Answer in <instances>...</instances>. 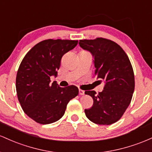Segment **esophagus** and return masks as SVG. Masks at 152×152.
Returning a JSON list of instances; mask_svg holds the SVG:
<instances>
[{
    "instance_id": "obj_1",
    "label": "esophagus",
    "mask_w": 152,
    "mask_h": 152,
    "mask_svg": "<svg viewBox=\"0 0 152 152\" xmlns=\"http://www.w3.org/2000/svg\"><path fill=\"white\" fill-rule=\"evenodd\" d=\"M79 94L80 95H85V91H84V90H80H80H79Z\"/></svg>"
}]
</instances>
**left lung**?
I'll list each match as a JSON object with an SVG mask.
<instances>
[{
	"label": "left lung",
	"instance_id": "1",
	"mask_svg": "<svg viewBox=\"0 0 152 152\" xmlns=\"http://www.w3.org/2000/svg\"><path fill=\"white\" fill-rule=\"evenodd\" d=\"M79 44L92 54L97 79L105 84L98 94L94 90L85 92L93 99L85 115L95 124L110 125L121 118L132 98L135 81L130 60L118 44L108 39H85Z\"/></svg>",
	"mask_w": 152,
	"mask_h": 152
}]
</instances>
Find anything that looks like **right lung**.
<instances>
[{
    "label": "right lung",
    "mask_w": 152,
    "mask_h": 152,
    "mask_svg": "<svg viewBox=\"0 0 152 152\" xmlns=\"http://www.w3.org/2000/svg\"><path fill=\"white\" fill-rule=\"evenodd\" d=\"M78 41L48 39L36 44L18 68L16 88L24 113L36 122L49 124L63 116L67 103L78 95L75 85L61 88L50 77L57 76L64 54L76 47Z\"/></svg>",
    "instance_id": "obj_1"
}]
</instances>
